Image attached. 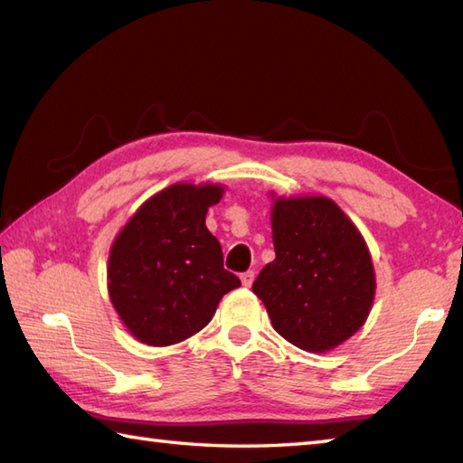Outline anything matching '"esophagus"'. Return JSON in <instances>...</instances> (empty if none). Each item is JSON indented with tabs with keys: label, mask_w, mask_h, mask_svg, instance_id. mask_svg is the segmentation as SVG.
Returning a JSON list of instances; mask_svg holds the SVG:
<instances>
[{
	"label": "esophagus",
	"mask_w": 463,
	"mask_h": 463,
	"mask_svg": "<svg viewBox=\"0 0 463 463\" xmlns=\"http://www.w3.org/2000/svg\"><path fill=\"white\" fill-rule=\"evenodd\" d=\"M252 280H254V272H252V270H247V272H242V274H241V282H242V287H250Z\"/></svg>",
	"instance_id": "1"
}]
</instances>
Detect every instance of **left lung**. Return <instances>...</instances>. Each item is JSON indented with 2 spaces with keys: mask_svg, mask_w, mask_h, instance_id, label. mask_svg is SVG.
Listing matches in <instances>:
<instances>
[{
  "mask_svg": "<svg viewBox=\"0 0 463 463\" xmlns=\"http://www.w3.org/2000/svg\"><path fill=\"white\" fill-rule=\"evenodd\" d=\"M272 196L277 259L252 284L274 330L307 352H328L366 322L376 274L360 231L328 196Z\"/></svg>",
  "mask_w": 463,
  "mask_h": 463,
  "instance_id": "8db88e82",
  "label": "left lung"
}]
</instances>
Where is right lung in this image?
<instances>
[{"label":"right lung","mask_w":463,"mask_h":463,"mask_svg":"<svg viewBox=\"0 0 463 463\" xmlns=\"http://www.w3.org/2000/svg\"><path fill=\"white\" fill-rule=\"evenodd\" d=\"M224 186L175 183L146 199L117 234L107 290L125 328L146 346L191 338L241 280L222 267V249L204 224Z\"/></svg>","instance_id":"1"}]
</instances>
